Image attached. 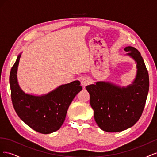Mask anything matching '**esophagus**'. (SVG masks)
I'll list each match as a JSON object with an SVG mask.
<instances>
[{"instance_id": "34e87169", "label": "esophagus", "mask_w": 157, "mask_h": 157, "mask_svg": "<svg viewBox=\"0 0 157 157\" xmlns=\"http://www.w3.org/2000/svg\"><path fill=\"white\" fill-rule=\"evenodd\" d=\"M80 82L83 86H86L90 83V79L88 77H82L80 80Z\"/></svg>"}]
</instances>
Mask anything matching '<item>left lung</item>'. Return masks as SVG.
<instances>
[{"label":"left lung","mask_w":157,"mask_h":157,"mask_svg":"<svg viewBox=\"0 0 157 157\" xmlns=\"http://www.w3.org/2000/svg\"><path fill=\"white\" fill-rule=\"evenodd\" d=\"M124 50L137 63L136 77L132 84L121 88L100 81L86 87L94 119L107 132H121L134 126L142 115L149 92V74L140 52L132 46Z\"/></svg>","instance_id":"obj_1"}]
</instances>
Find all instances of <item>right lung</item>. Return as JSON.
Listing matches in <instances>:
<instances>
[{
	"label": "right lung",
	"mask_w": 157,
	"mask_h": 157,
	"mask_svg": "<svg viewBox=\"0 0 157 157\" xmlns=\"http://www.w3.org/2000/svg\"><path fill=\"white\" fill-rule=\"evenodd\" d=\"M21 58L17 56L11 69L10 85L14 109L21 119L33 130L47 134L59 130L63 124L67 109L82 88L78 80L61 85L41 96L25 94L19 86L17 70Z\"/></svg>",
	"instance_id": "right-lung-1"
}]
</instances>
